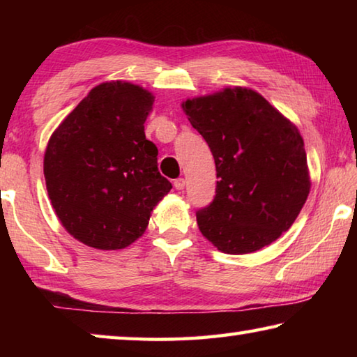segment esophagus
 Instances as JSON below:
<instances>
[{
  "label": "esophagus",
  "mask_w": 357,
  "mask_h": 357,
  "mask_svg": "<svg viewBox=\"0 0 357 357\" xmlns=\"http://www.w3.org/2000/svg\"><path fill=\"white\" fill-rule=\"evenodd\" d=\"M173 185H174V189H176V190H183L184 187H185V179H184V178L174 179V181H173Z\"/></svg>",
  "instance_id": "34e87169"
}]
</instances>
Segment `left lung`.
I'll list each match as a JSON object with an SVG mask.
<instances>
[{
    "instance_id": "8db88e82",
    "label": "left lung",
    "mask_w": 357,
    "mask_h": 357,
    "mask_svg": "<svg viewBox=\"0 0 357 357\" xmlns=\"http://www.w3.org/2000/svg\"><path fill=\"white\" fill-rule=\"evenodd\" d=\"M183 110L211 148L219 178L213 203L197 211L203 236L229 255L274 243L310 192L298 128L261 94L239 86L187 99Z\"/></svg>"
}]
</instances>
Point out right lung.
<instances>
[{"instance_id":"add662e5","label":"right lung","mask_w":357,"mask_h":357,"mask_svg":"<svg viewBox=\"0 0 357 357\" xmlns=\"http://www.w3.org/2000/svg\"><path fill=\"white\" fill-rule=\"evenodd\" d=\"M154 96L128 82L100 83L48 140L47 192L75 239L100 250L130 245L172 189L144 135Z\"/></svg>"}]
</instances>
